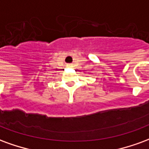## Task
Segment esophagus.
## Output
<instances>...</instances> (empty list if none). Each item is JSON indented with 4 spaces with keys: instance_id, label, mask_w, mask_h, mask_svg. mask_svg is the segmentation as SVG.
<instances>
[{
    "instance_id": "esophagus-1",
    "label": "esophagus",
    "mask_w": 149,
    "mask_h": 149,
    "mask_svg": "<svg viewBox=\"0 0 149 149\" xmlns=\"http://www.w3.org/2000/svg\"><path fill=\"white\" fill-rule=\"evenodd\" d=\"M68 67H70V66H68Z\"/></svg>"
}]
</instances>
